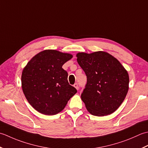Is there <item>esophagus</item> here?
Listing matches in <instances>:
<instances>
[{
  "label": "esophagus",
  "instance_id": "esophagus-1",
  "mask_svg": "<svg viewBox=\"0 0 148 148\" xmlns=\"http://www.w3.org/2000/svg\"><path fill=\"white\" fill-rule=\"evenodd\" d=\"M73 86L75 87V88H76L77 90L78 89V84L77 83H75L74 85H73Z\"/></svg>",
  "mask_w": 148,
  "mask_h": 148
}]
</instances>
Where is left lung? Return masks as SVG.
<instances>
[{"label":"left lung","mask_w":148,"mask_h":148,"mask_svg":"<svg viewBox=\"0 0 148 148\" xmlns=\"http://www.w3.org/2000/svg\"><path fill=\"white\" fill-rule=\"evenodd\" d=\"M77 62L87 77L81 98L92 115L113 113L123 103L128 91L129 77L121 64L109 53H78Z\"/></svg>","instance_id":"1"}]
</instances>
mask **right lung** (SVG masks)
Masks as SVG:
<instances>
[{"label":"right lung","mask_w":148,"mask_h":148,"mask_svg":"<svg viewBox=\"0 0 148 148\" xmlns=\"http://www.w3.org/2000/svg\"><path fill=\"white\" fill-rule=\"evenodd\" d=\"M72 55L54 50L38 53L23 69L22 86L33 108L45 115L61 112L77 92L68 81V72L62 68Z\"/></svg>","instance_id":"1"}]
</instances>
